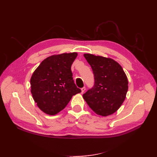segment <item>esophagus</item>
Returning a JSON list of instances; mask_svg holds the SVG:
<instances>
[{"label":"esophagus","instance_id":"obj_1","mask_svg":"<svg viewBox=\"0 0 157 157\" xmlns=\"http://www.w3.org/2000/svg\"><path fill=\"white\" fill-rule=\"evenodd\" d=\"M81 90H82V94H84V92L86 91V88H85V87H83V88L81 89Z\"/></svg>","mask_w":157,"mask_h":157}]
</instances>
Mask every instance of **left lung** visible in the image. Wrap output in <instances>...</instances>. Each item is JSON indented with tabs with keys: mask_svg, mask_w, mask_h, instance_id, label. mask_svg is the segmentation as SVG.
Segmentation results:
<instances>
[{
	"mask_svg": "<svg viewBox=\"0 0 157 157\" xmlns=\"http://www.w3.org/2000/svg\"><path fill=\"white\" fill-rule=\"evenodd\" d=\"M94 75V86L83 95L90 107L102 117L115 113L125 101L128 79L122 67L113 59L84 54Z\"/></svg>",
	"mask_w": 157,
	"mask_h": 157,
	"instance_id": "left-lung-1",
	"label": "left lung"
}]
</instances>
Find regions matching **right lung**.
I'll use <instances>...</instances> for the list:
<instances>
[{
    "label": "right lung",
    "instance_id": "add662e5",
    "mask_svg": "<svg viewBox=\"0 0 157 157\" xmlns=\"http://www.w3.org/2000/svg\"><path fill=\"white\" fill-rule=\"evenodd\" d=\"M77 52L53 55L41 62L30 79L33 99L42 112L55 115L65 108L73 96L81 92L73 79L72 63Z\"/></svg>",
    "mask_w": 157,
    "mask_h": 157
}]
</instances>
